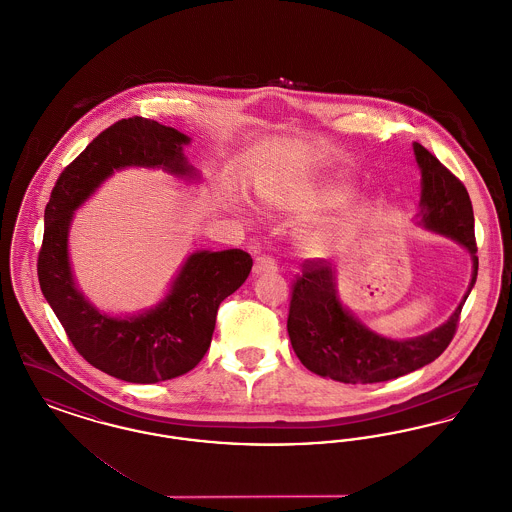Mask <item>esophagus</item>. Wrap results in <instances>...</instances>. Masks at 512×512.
Wrapping results in <instances>:
<instances>
[{
    "label": "esophagus",
    "mask_w": 512,
    "mask_h": 512,
    "mask_svg": "<svg viewBox=\"0 0 512 512\" xmlns=\"http://www.w3.org/2000/svg\"><path fill=\"white\" fill-rule=\"evenodd\" d=\"M265 272H276V261L270 255H259L253 265V274H265Z\"/></svg>",
    "instance_id": "obj_1"
}]
</instances>
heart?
I'll list each match as a JSON object with an SVG mask.
<instances>
[{
	"instance_id": "b5f03b06",
	"label": "heart",
	"mask_w": 512,
	"mask_h": 512,
	"mask_svg": "<svg viewBox=\"0 0 512 512\" xmlns=\"http://www.w3.org/2000/svg\"><path fill=\"white\" fill-rule=\"evenodd\" d=\"M349 194V190L345 188V186H330L328 190H324V194L320 197V201L322 203H334V201H341V199H345ZM338 230L334 232V230H317V232H309V234H305L303 236V240H301V244L303 247L311 253V255H315V257H322V255H326L328 251H330V247L334 245L336 242V238H338Z\"/></svg>"
}]
</instances>
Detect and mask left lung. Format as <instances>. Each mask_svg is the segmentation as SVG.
Here are the masks:
<instances>
[{
    "mask_svg": "<svg viewBox=\"0 0 512 512\" xmlns=\"http://www.w3.org/2000/svg\"><path fill=\"white\" fill-rule=\"evenodd\" d=\"M413 149L422 172L416 224L468 249L472 257L468 290L455 313L436 330L411 340H390L368 330L341 305L336 270L328 261H305L293 282L288 334L299 361L318 376L343 384L393 380L436 361L457 332L464 301L478 276L472 203L463 182L426 147L413 144Z\"/></svg>",
    "mask_w": 512,
    "mask_h": 512,
    "instance_id": "8db88e82",
    "label": "left lung"
}]
</instances>
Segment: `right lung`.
I'll return each mask as SVG.
<instances>
[{
    "label": "right lung",
    "mask_w": 512,
    "mask_h": 512,
    "mask_svg": "<svg viewBox=\"0 0 512 512\" xmlns=\"http://www.w3.org/2000/svg\"><path fill=\"white\" fill-rule=\"evenodd\" d=\"M190 138L171 126L130 117L103 130L61 172L44 215L38 280L74 349L101 372L132 384H155L192 370L207 353L219 305L249 276L253 259L242 249L195 251L167 297L142 315L109 317L78 292L69 263L73 213L115 171L163 169L195 178L182 147Z\"/></svg>",
    "instance_id": "add662e5"
}]
</instances>
